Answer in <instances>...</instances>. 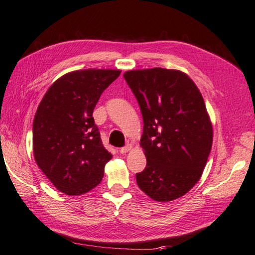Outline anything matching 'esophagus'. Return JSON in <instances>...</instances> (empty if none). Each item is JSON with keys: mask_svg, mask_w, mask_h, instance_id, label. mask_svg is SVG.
Instances as JSON below:
<instances>
[{"mask_svg": "<svg viewBox=\"0 0 255 255\" xmlns=\"http://www.w3.org/2000/svg\"><path fill=\"white\" fill-rule=\"evenodd\" d=\"M131 148H132V146L129 145V144H127L126 146H123V147L120 148V153H122V154H124V153H127V152H128L129 150H131Z\"/></svg>", "mask_w": 255, "mask_h": 255, "instance_id": "obj_1", "label": "esophagus"}]
</instances>
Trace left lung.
<instances>
[{
	"label": "left lung",
	"mask_w": 255,
	"mask_h": 255,
	"mask_svg": "<svg viewBox=\"0 0 255 255\" xmlns=\"http://www.w3.org/2000/svg\"><path fill=\"white\" fill-rule=\"evenodd\" d=\"M143 118L141 146L146 166L140 189L158 202L181 198L200 180L213 129L198 86L185 73L162 68L124 73Z\"/></svg>",
	"instance_id": "8db88e82"
}]
</instances>
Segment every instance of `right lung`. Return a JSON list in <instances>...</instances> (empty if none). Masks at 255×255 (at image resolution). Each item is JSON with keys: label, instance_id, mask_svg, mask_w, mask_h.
<instances>
[{"label": "right lung", "instance_id": "right-lung-1", "mask_svg": "<svg viewBox=\"0 0 255 255\" xmlns=\"http://www.w3.org/2000/svg\"><path fill=\"white\" fill-rule=\"evenodd\" d=\"M120 70H79L61 76L43 97L33 121L36 164L57 190L80 195L94 189L112 154L102 144L93 110Z\"/></svg>", "mask_w": 255, "mask_h": 255}]
</instances>
